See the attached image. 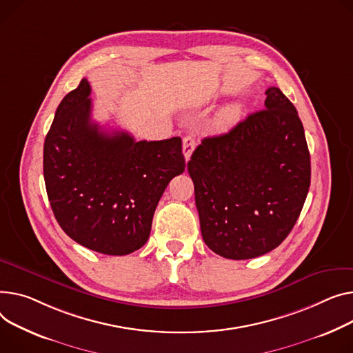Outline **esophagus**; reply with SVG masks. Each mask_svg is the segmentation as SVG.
I'll return each instance as SVG.
<instances>
[{
	"label": "esophagus",
	"instance_id": "esophagus-1",
	"mask_svg": "<svg viewBox=\"0 0 353 353\" xmlns=\"http://www.w3.org/2000/svg\"><path fill=\"white\" fill-rule=\"evenodd\" d=\"M196 148V142H194V137L193 136H185L183 139V153L185 157V161H189L192 157V153Z\"/></svg>",
	"mask_w": 353,
	"mask_h": 353
}]
</instances>
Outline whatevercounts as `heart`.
I'll list each match as a JSON object with an SVG mask.
<instances>
[{
    "mask_svg": "<svg viewBox=\"0 0 353 353\" xmlns=\"http://www.w3.org/2000/svg\"><path fill=\"white\" fill-rule=\"evenodd\" d=\"M243 113V106L240 103H231L223 108L214 121V126L217 130H227L236 125Z\"/></svg>",
    "mask_w": 353,
    "mask_h": 353,
    "instance_id": "heart-1",
    "label": "heart"
}]
</instances>
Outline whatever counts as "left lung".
<instances>
[{"label":"left lung","instance_id":"1","mask_svg":"<svg viewBox=\"0 0 353 353\" xmlns=\"http://www.w3.org/2000/svg\"><path fill=\"white\" fill-rule=\"evenodd\" d=\"M265 109L205 137L187 163L201 236L230 260L270 252L295 225L311 184V157L295 106L278 88Z\"/></svg>","mask_w":353,"mask_h":353}]
</instances>
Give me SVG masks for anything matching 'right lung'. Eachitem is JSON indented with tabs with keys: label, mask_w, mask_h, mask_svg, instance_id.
Returning a JSON list of instances; mask_svg holds the SVG:
<instances>
[{
	"label": "right lung",
	"mask_w": 353,
	"mask_h": 353,
	"mask_svg": "<svg viewBox=\"0 0 353 353\" xmlns=\"http://www.w3.org/2000/svg\"><path fill=\"white\" fill-rule=\"evenodd\" d=\"M89 82L59 103L43 143V179L54 216L74 241L126 255L150 236L157 203L184 172L181 139L136 142L92 121Z\"/></svg>",
	"instance_id": "obj_1"
}]
</instances>
